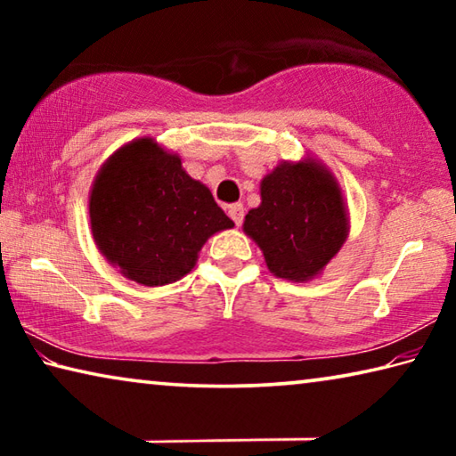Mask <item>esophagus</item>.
I'll use <instances>...</instances> for the list:
<instances>
[{
	"label": "esophagus",
	"mask_w": 456,
	"mask_h": 456,
	"mask_svg": "<svg viewBox=\"0 0 456 456\" xmlns=\"http://www.w3.org/2000/svg\"><path fill=\"white\" fill-rule=\"evenodd\" d=\"M229 217L233 219V223L235 225L239 227L243 223V217H245V209H243V205L241 203H233V205H229Z\"/></svg>",
	"instance_id": "obj_1"
}]
</instances>
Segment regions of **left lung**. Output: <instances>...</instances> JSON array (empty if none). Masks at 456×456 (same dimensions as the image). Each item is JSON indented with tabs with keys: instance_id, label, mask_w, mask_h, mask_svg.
I'll list each match as a JSON object with an SVG mask.
<instances>
[{
	"instance_id": "left-lung-1",
	"label": "left lung",
	"mask_w": 456,
	"mask_h": 456,
	"mask_svg": "<svg viewBox=\"0 0 456 456\" xmlns=\"http://www.w3.org/2000/svg\"><path fill=\"white\" fill-rule=\"evenodd\" d=\"M243 231L264 251L269 272L289 281L318 275L348 237V215L326 168L283 163L261 181V205L245 215Z\"/></svg>"
}]
</instances>
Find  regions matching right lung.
<instances>
[{
    "instance_id": "right-lung-1",
    "label": "right lung",
    "mask_w": 456,
    "mask_h": 456,
    "mask_svg": "<svg viewBox=\"0 0 456 456\" xmlns=\"http://www.w3.org/2000/svg\"><path fill=\"white\" fill-rule=\"evenodd\" d=\"M90 225L110 264L154 288L187 275L207 239L233 221L205 184L183 171L176 154L141 138L100 168L90 192Z\"/></svg>"
}]
</instances>
